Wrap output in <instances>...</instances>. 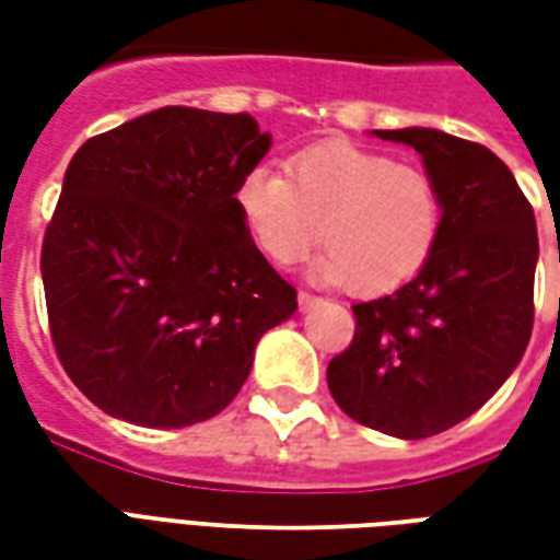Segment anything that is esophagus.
<instances>
[{
	"label": "esophagus",
	"instance_id": "esophagus-1",
	"mask_svg": "<svg viewBox=\"0 0 560 560\" xmlns=\"http://www.w3.org/2000/svg\"><path fill=\"white\" fill-rule=\"evenodd\" d=\"M296 303H300L303 312H308V308H315V305L320 303V296H315V293H308V291H300L296 293Z\"/></svg>",
	"mask_w": 560,
	"mask_h": 560
}]
</instances>
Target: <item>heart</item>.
Here are the masks:
<instances>
[{
  "label": "heart",
  "instance_id": "1",
  "mask_svg": "<svg viewBox=\"0 0 560 560\" xmlns=\"http://www.w3.org/2000/svg\"><path fill=\"white\" fill-rule=\"evenodd\" d=\"M288 173L255 164L233 195L245 231L272 264L293 267L320 240L327 252L317 257V279L387 293L432 257L444 197L417 164L329 143L296 155Z\"/></svg>",
  "mask_w": 560,
  "mask_h": 560
}]
</instances>
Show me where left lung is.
I'll return each mask as SVG.
<instances>
[{
    "label": "left lung",
    "mask_w": 560,
    "mask_h": 560,
    "mask_svg": "<svg viewBox=\"0 0 560 560\" xmlns=\"http://www.w3.org/2000/svg\"><path fill=\"white\" fill-rule=\"evenodd\" d=\"M375 135L420 152L444 228L408 284L353 305L357 332L327 384L351 420L420 441L480 411L528 348L537 221L492 149L438 128Z\"/></svg>",
    "instance_id": "1"
}]
</instances>
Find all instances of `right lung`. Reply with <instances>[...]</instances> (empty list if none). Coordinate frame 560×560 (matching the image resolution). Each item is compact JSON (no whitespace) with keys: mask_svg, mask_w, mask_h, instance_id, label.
Segmentation results:
<instances>
[{"mask_svg":"<svg viewBox=\"0 0 560 560\" xmlns=\"http://www.w3.org/2000/svg\"><path fill=\"white\" fill-rule=\"evenodd\" d=\"M269 143L248 114L161 107L74 152L42 279L56 353L104 413L147 429L215 417L296 312L233 197Z\"/></svg>","mask_w":560,"mask_h":560,"instance_id":"right-lung-1","label":"right lung"}]
</instances>
